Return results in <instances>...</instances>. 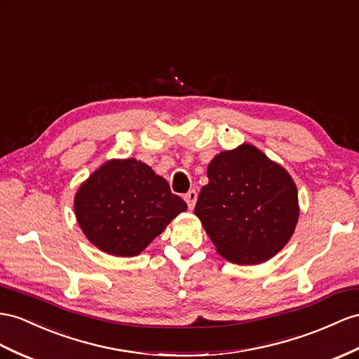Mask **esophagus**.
<instances>
[{
	"label": "esophagus",
	"mask_w": 359,
	"mask_h": 359,
	"mask_svg": "<svg viewBox=\"0 0 359 359\" xmlns=\"http://www.w3.org/2000/svg\"><path fill=\"white\" fill-rule=\"evenodd\" d=\"M185 200H187V203H188V208L189 209H194L196 201H197V191L196 189H189L187 194H185Z\"/></svg>",
	"instance_id": "34e87169"
}]
</instances>
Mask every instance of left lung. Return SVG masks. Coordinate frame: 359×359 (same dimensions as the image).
<instances>
[{
	"label": "left lung",
	"instance_id": "obj_1",
	"mask_svg": "<svg viewBox=\"0 0 359 359\" xmlns=\"http://www.w3.org/2000/svg\"><path fill=\"white\" fill-rule=\"evenodd\" d=\"M208 179L194 212L223 258L253 265L283 249L299 205L297 188L280 165L244 144L215 156Z\"/></svg>",
	"mask_w": 359,
	"mask_h": 359
}]
</instances>
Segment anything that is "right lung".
<instances>
[{"instance_id":"right-lung-1","label":"right lung","mask_w":359,"mask_h":359,"mask_svg":"<svg viewBox=\"0 0 359 359\" xmlns=\"http://www.w3.org/2000/svg\"><path fill=\"white\" fill-rule=\"evenodd\" d=\"M77 222L88 240L114 256H136L187 210L168 182L136 159L109 161L80 187Z\"/></svg>"}]
</instances>
